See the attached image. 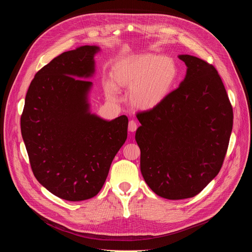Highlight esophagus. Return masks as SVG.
Instances as JSON below:
<instances>
[{
    "mask_svg": "<svg viewBox=\"0 0 252 252\" xmlns=\"http://www.w3.org/2000/svg\"><path fill=\"white\" fill-rule=\"evenodd\" d=\"M136 128H137V124L134 121H129V123H128V130L130 132H133V131L136 130Z\"/></svg>",
    "mask_w": 252,
    "mask_h": 252,
    "instance_id": "esophagus-1",
    "label": "esophagus"
}]
</instances>
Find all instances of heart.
Segmentation results:
<instances>
[{
  "label": "heart",
  "mask_w": 252,
  "mask_h": 252,
  "mask_svg": "<svg viewBox=\"0 0 252 252\" xmlns=\"http://www.w3.org/2000/svg\"><path fill=\"white\" fill-rule=\"evenodd\" d=\"M113 82L104 85L110 100H118L117 88L128 91L130 104L141 111H150L159 105L173 90L178 69L174 61L167 57L145 54L128 57L113 67Z\"/></svg>",
  "instance_id": "obj_1"
}]
</instances>
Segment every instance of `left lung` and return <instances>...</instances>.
I'll return each mask as SVG.
<instances>
[{
  "label": "left lung",
  "mask_w": 252,
  "mask_h": 252,
  "mask_svg": "<svg viewBox=\"0 0 252 252\" xmlns=\"http://www.w3.org/2000/svg\"><path fill=\"white\" fill-rule=\"evenodd\" d=\"M187 75L157 107L141 112L135 132L140 171L158 196L178 200L198 194L221 168L233 113L212 64L179 55Z\"/></svg>",
  "instance_id": "left-lung-1"
}]
</instances>
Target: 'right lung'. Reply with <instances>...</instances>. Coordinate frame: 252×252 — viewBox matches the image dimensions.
I'll return each instance as SVG.
<instances>
[{
    "mask_svg": "<svg viewBox=\"0 0 252 252\" xmlns=\"http://www.w3.org/2000/svg\"><path fill=\"white\" fill-rule=\"evenodd\" d=\"M97 46L63 53L32 81L21 131L37 181L56 196L81 201L95 196L127 137L128 120H103L89 99Z\"/></svg>",
    "mask_w": 252,
    "mask_h": 252,
    "instance_id": "1",
    "label": "right lung"
}]
</instances>
